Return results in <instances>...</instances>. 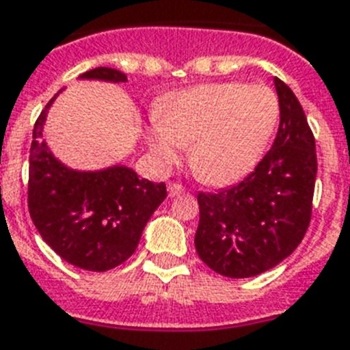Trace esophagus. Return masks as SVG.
Returning a JSON list of instances; mask_svg holds the SVG:
<instances>
[{"label":"esophagus","mask_w":350,"mask_h":350,"mask_svg":"<svg viewBox=\"0 0 350 350\" xmlns=\"http://www.w3.org/2000/svg\"><path fill=\"white\" fill-rule=\"evenodd\" d=\"M167 190H169L170 198H174V196H180V194H183V192H185L183 185L176 183V181H170V183L167 185Z\"/></svg>","instance_id":"34e87169"}]
</instances>
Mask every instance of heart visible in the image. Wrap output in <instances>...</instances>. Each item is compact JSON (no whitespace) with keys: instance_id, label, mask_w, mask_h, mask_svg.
Returning <instances> with one entry per match:
<instances>
[{"instance_id":"1","label":"heart","mask_w":350,"mask_h":350,"mask_svg":"<svg viewBox=\"0 0 350 350\" xmlns=\"http://www.w3.org/2000/svg\"><path fill=\"white\" fill-rule=\"evenodd\" d=\"M278 120V98L268 86L243 82L200 84L167 95L147 131L150 152L161 167L181 158L198 180L230 185L258 161Z\"/></svg>"}]
</instances>
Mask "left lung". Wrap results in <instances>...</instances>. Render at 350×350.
Wrapping results in <instances>:
<instances>
[{
  "instance_id": "left-lung-1",
  "label": "left lung",
  "mask_w": 350,
  "mask_h": 350,
  "mask_svg": "<svg viewBox=\"0 0 350 350\" xmlns=\"http://www.w3.org/2000/svg\"><path fill=\"white\" fill-rule=\"evenodd\" d=\"M280 124L271 149L241 183L200 192L196 252L210 269L248 278L275 268L302 243L311 221L317 150L300 102L275 77Z\"/></svg>"
}]
</instances>
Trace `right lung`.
<instances>
[{"instance_id":"obj_1","label":"right lung","mask_w":350,"mask_h":350,"mask_svg":"<svg viewBox=\"0 0 350 350\" xmlns=\"http://www.w3.org/2000/svg\"><path fill=\"white\" fill-rule=\"evenodd\" d=\"M79 79L126 82L127 75L102 66ZM57 95L33 126L28 170L30 217L44 243L66 262L88 271H107L135 254L147 221L167 198L165 183L144 180L126 165L75 170L57 160L41 140Z\"/></svg>"}]
</instances>
